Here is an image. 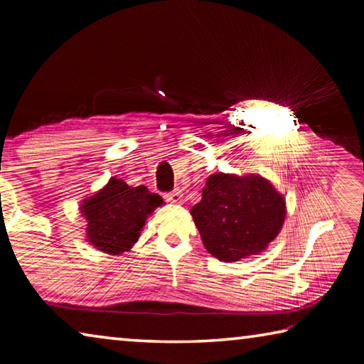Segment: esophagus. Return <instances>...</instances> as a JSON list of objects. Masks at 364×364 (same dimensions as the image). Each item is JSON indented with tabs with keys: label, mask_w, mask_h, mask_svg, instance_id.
<instances>
[{
	"label": "esophagus",
	"mask_w": 364,
	"mask_h": 364,
	"mask_svg": "<svg viewBox=\"0 0 364 364\" xmlns=\"http://www.w3.org/2000/svg\"><path fill=\"white\" fill-rule=\"evenodd\" d=\"M164 197H165V200L170 202V204H178V202H181V199H183V193L180 189H175L173 193L165 194Z\"/></svg>",
	"instance_id": "34e87169"
}]
</instances>
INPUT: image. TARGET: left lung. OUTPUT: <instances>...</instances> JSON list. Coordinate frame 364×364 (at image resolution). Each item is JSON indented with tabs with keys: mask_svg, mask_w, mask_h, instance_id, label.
<instances>
[{
	"mask_svg": "<svg viewBox=\"0 0 364 364\" xmlns=\"http://www.w3.org/2000/svg\"><path fill=\"white\" fill-rule=\"evenodd\" d=\"M286 199L262 175L213 173L191 215L208 254L220 262L258 255L281 232Z\"/></svg>",
	"mask_w": 364,
	"mask_h": 364,
	"instance_id": "left-lung-1",
	"label": "left lung"
}]
</instances>
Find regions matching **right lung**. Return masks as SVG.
Masks as SVG:
<instances>
[{
    "label": "right lung",
    "instance_id": "add662e5",
    "mask_svg": "<svg viewBox=\"0 0 364 364\" xmlns=\"http://www.w3.org/2000/svg\"><path fill=\"white\" fill-rule=\"evenodd\" d=\"M162 204V197L149 193L146 186H128L112 176L80 205L86 221V241L104 254L122 255L138 242L147 217Z\"/></svg>",
    "mask_w": 364,
    "mask_h": 364
}]
</instances>
